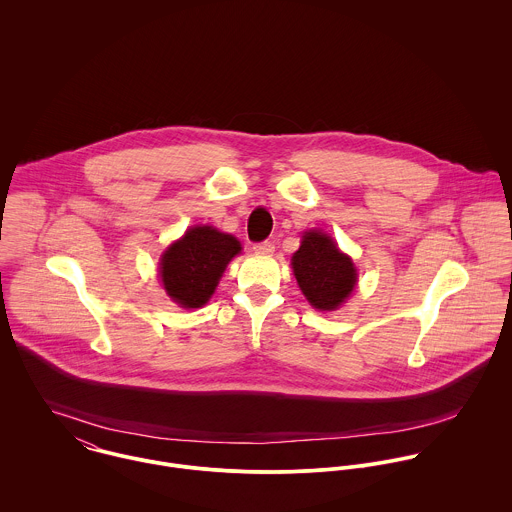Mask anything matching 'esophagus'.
<instances>
[{
	"instance_id": "esophagus-1",
	"label": "esophagus",
	"mask_w": 512,
	"mask_h": 512,
	"mask_svg": "<svg viewBox=\"0 0 512 512\" xmlns=\"http://www.w3.org/2000/svg\"><path fill=\"white\" fill-rule=\"evenodd\" d=\"M254 252H258V254H272L274 252V244L270 240L258 242V244H254Z\"/></svg>"
}]
</instances>
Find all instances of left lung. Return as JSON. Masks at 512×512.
<instances>
[{"mask_svg":"<svg viewBox=\"0 0 512 512\" xmlns=\"http://www.w3.org/2000/svg\"><path fill=\"white\" fill-rule=\"evenodd\" d=\"M293 276L305 299L319 311H335L357 286V268L337 242L321 232L309 230L292 256Z\"/></svg>","mask_w":512,"mask_h":512,"instance_id":"left-lung-1","label":"left lung"}]
</instances>
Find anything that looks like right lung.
I'll return each mask as SVG.
<instances>
[{"label": "right lung", "instance_id": "right-lung-1", "mask_svg": "<svg viewBox=\"0 0 512 512\" xmlns=\"http://www.w3.org/2000/svg\"><path fill=\"white\" fill-rule=\"evenodd\" d=\"M240 242L203 224L191 226L161 256L159 276L167 295L185 309L203 307L219 286L228 262L240 254Z\"/></svg>", "mask_w": 512, "mask_h": 512}]
</instances>
